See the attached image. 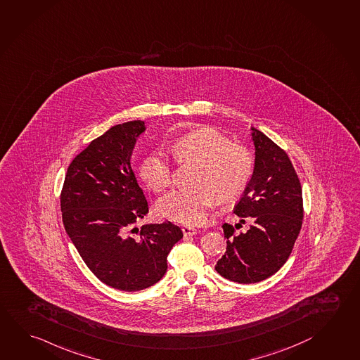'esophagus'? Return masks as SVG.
I'll use <instances>...</instances> for the list:
<instances>
[{"mask_svg":"<svg viewBox=\"0 0 360 360\" xmlns=\"http://www.w3.org/2000/svg\"><path fill=\"white\" fill-rule=\"evenodd\" d=\"M196 232H198V231H196L194 227H191V226H184L183 227L184 236H186V237H188V236H194Z\"/></svg>","mask_w":360,"mask_h":360,"instance_id":"obj_1","label":"esophagus"}]
</instances>
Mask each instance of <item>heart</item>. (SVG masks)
<instances>
[{"instance_id": "heart-1", "label": "heart", "mask_w": 360, "mask_h": 360, "mask_svg": "<svg viewBox=\"0 0 360 360\" xmlns=\"http://www.w3.org/2000/svg\"><path fill=\"white\" fill-rule=\"evenodd\" d=\"M171 152L179 162H198L194 188H177L157 203L161 216L185 224H202L208 212L222 200L241 195L249 185L254 160L249 150L231 143L229 138L212 128L190 131L171 144ZM139 175L155 191H162L172 181V165L164 150H153L144 157Z\"/></svg>"}]
</instances>
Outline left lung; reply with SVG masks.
Returning a JSON list of instances; mask_svg holds the SVG:
<instances>
[{"instance_id":"1","label":"left lung","mask_w":360,"mask_h":360,"mask_svg":"<svg viewBox=\"0 0 360 360\" xmlns=\"http://www.w3.org/2000/svg\"><path fill=\"white\" fill-rule=\"evenodd\" d=\"M251 138L254 171L235 214L252 223L240 233L223 224L227 250L216 265L218 274L241 284L265 281L285 264L303 219L301 183L287 153L254 127Z\"/></svg>"}]
</instances>
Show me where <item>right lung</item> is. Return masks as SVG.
I'll return each instance as SVG.
<instances>
[{
    "mask_svg": "<svg viewBox=\"0 0 360 360\" xmlns=\"http://www.w3.org/2000/svg\"><path fill=\"white\" fill-rule=\"evenodd\" d=\"M144 131V122L133 120L94 139L68 166L60 193L65 232L87 268L106 285L124 292L161 281L169 252L183 238L181 229L171 222L134 226L148 213L131 166Z\"/></svg>",
    "mask_w": 360,
    "mask_h": 360,
    "instance_id": "add662e5",
    "label": "right lung"
}]
</instances>
